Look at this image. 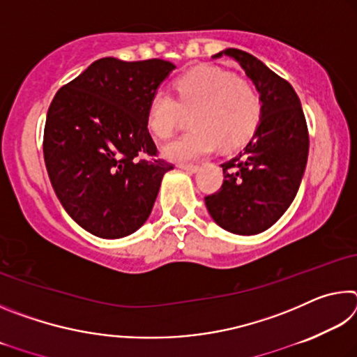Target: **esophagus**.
Returning <instances> with one entry per match:
<instances>
[{
  "label": "esophagus",
  "instance_id": "1",
  "mask_svg": "<svg viewBox=\"0 0 357 357\" xmlns=\"http://www.w3.org/2000/svg\"><path fill=\"white\" fill-rule=\"evenodd\" d=\"M178 167L181 168V170L189 172V173H193L198 170V165H193V164H178Z\"/></svg>",
  "mask_w": 357,
  "mask_h": 357
}]
</instances>
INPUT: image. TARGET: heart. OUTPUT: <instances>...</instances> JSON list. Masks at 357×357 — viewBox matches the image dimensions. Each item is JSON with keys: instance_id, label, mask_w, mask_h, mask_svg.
I'll list each match as a JSON object with an SVG mask.
<instances>
[{"instance_id": "obj_1", "label": "heart", "mask_w": 357, "mask_h": 357, "mask_svg": "<svg viewBox=\"0 0 357 357\" xmlns=\"http://www.w3.org/2000/svg\"><path fill=\"white\" fill-rule=\"evenodd\" d=\"M176 98L155 91L148 104L146 121L157 138H170L185 113L193 129L167 144L164 154L176 162L206 155L223 148L243 146L255 134L263 118V98L257 84L233 72L200 66L174 80Z\"/></svg>"}]
</instances>
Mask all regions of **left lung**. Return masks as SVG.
<instances>
[{
	"instance_id": "1",
	"label": "left lung",
	"mask_w": 357,
	"mask_h": 357,
	"mask_svg": "<svg viewBox=\"0 0 357 357\" xmlns=\"http://www.w3.org/2000/svg\"><path fill=\"white\" fill-rule=\"evenodd\" d=\"M236 59L263 98V118L247 146L223 168L222 187L204 197L217 225L234 234L273 227L293 203L309 155V129L301 100L285 78L250 53L227 48L214 55Z\"/></svg>"
}]
</instances>
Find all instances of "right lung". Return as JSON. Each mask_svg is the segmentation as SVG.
Here are the masks:
<instances>
[{
    "label": "right lung",
    "instance_id": "right-lung-1",
    "mask_svg": "<svg viewBox=\"0 0 357 357\" xmlns=\"http://www.w3.org/2000/svg\"><path fill=\"white\" fill-rule=\"evenodd\" d=\"M173 69L155 58H100L52 100L44 129L48 176L66 213L94 236L137 231L173 170L157 157L146 121L151 96Z\"/></svg>",
    "mask_w": 357,
    "mask_h": 357
}]
</instances>
